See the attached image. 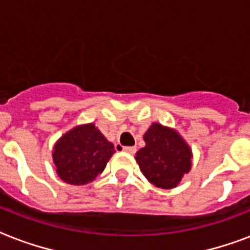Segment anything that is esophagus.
I'll use <instances>...</instances> for the list:
<instances>
[{"instance_id":"1","label":"esophagus","mask_w":250,"mask_h":250,"mask_svg":"<svg viewBox=\"0 0 250 250\" xmlns=\"http://www.w3.org/2000/svg\"><path fill=\"white\" fill-rule=\"evenodd\" d=\"M123 150L125 152H127V154H135V151H137V148H135L134 146H126V147H124Z\"/></svg>"}]
</instances>
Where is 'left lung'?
I'll list each match as a JSON object with an SVG mask.
<instances>
[{
  "label": "left lung",
  "instance_id": "left-lung-1",
  "mask_svg": "<svg viewBox=\"0 0 250 250\" xmlns=\"http://www.w3.org/2000/svg\"><path fill=\"white\" fill-rule=\"evenodd\" d=\"M143 138L146 146L137 152L135 160L145 177L158 188L177 187L190 171L189 146L175 130L160 124H152Z\"/></svg>",
  "mask_w": 250,
  "mask_h": 250
}]
</instances>
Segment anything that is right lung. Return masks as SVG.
Wrapping results in <instances>:
<instances>
[{
    "mask_svg": "<svg viewBox=\"0 0 250 250\" xmlns=\"http://www.w3.org/2000/svg\"><path fill=\"white\" fill-rule=\"evenodd\" d=\"M115 154L94 124L77 126L67 131L55 145L53 162L60 179L71 185H84L94 181Z\"/></svg>",
    "mask_w": 250,
    "mask_h": 250,
    "instance_id": "add662e5",
    "label": "right lung"
}]
</instances>
